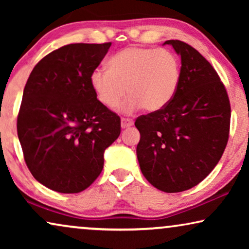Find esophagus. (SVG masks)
<instances>
[{
    "label": "esophagus",
    "mask_w": 249,
    "mask_h": 249,
    "mask_svg": "<svg viewBox=\"0 0 249 249\" xmlns=\"http://www.w3.org/2000/svg\"><path fill=\"white\" fill-rule=\"evenodd\" d=\"M132 124H134V121H132L131 119H127V118H122L121 119V128L122 129L131 127Z\"/></svg>",
    "instance_id": "esophagus-1"
}]
</instances>
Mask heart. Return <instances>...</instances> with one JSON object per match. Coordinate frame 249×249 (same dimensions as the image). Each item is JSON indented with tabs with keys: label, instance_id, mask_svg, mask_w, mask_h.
<instances>
[{
	"label": "heart",
	"instance_id": "heart-1",
	"mask_svg": "<svg viewBox=\"0 0 249 249\" xmlns=\"http://www.w3.org/2000/svg\"><path fill=\"white\" fill-rule=\"evenodd\" d=\"M181 80V64L171 51L130 46L107 61V70L94 69L89 83L97 100L114 108L124 96L121 111L134 113L144 107L148 112L162 110L176 96Z\"/></svg>",
	"mask_w": 249,
	"mask_h": 249
}]
</instances>
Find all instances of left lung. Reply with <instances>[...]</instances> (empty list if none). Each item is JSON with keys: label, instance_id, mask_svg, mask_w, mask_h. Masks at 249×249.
Wrapping results in <instances>:
<instances>
[{"label": "left lung", "instance_id": "8db88e82", "mask_svg": "<svg viewBox=\"0 0 249 249\" xmlns=\"http://www.w3.org/2000/svg\"><path fill=\"white\" fill-rule=\"evenodd\" d=\"M181 57V80L162 110L141 115L137 159L147 181L162 192L190 189L215 168L230 129V102L211 63L188 44L166 40Z\"/></svg>", "mask_w": 249, "mask_h": 249}]
</instances>
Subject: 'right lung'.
I'll return each instance as SVG.
<instances>
[{
	"instance_id": "add662e5",
	"label": "right lung",
	"mask_w": 249,
	"mask_h": 249,
	"mask_svg": "<svg viewBox=\"0 0 249 249\" xmlns=\"http://www.w3.org/2000/svg\"><path fill=\"white\" fill-rule=\"evenodd\" d=\"M111 43L69 44L43 57L23 89L17 130L26 164L57 193H80L103 170L120 118L100 103L89 83Z\"/></svg>"
}]
</instances>
